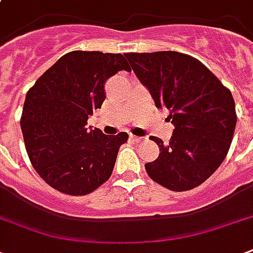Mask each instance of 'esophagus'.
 Wrapping results in <instances>:
<instances>
[{
	"instance_id": "obj_1",
	"label": "esophagus",
	"mask_w": 253,
	"mask_h": 253,
	"mask_svg": "<svg viewBox=\"0 0 253 253\" xmlns=\"http://www.w3.org/2000/svg\"><path fill=\"white\" fill-rule=\"evenodd\" d=\"M130 139L135 143H140L143 140V138H139V136H135V135H130Z\"/></svg>"
}]
</instances>
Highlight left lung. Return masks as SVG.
<instances>
[{"mask_svg":"<svg viewBox=\"0 0 253 253\" xmlns=\"http://www.w3.org/2000/svg\"><path fill=\"white\" fill-rule=\"evenodd\" d=\"M125 56L156 106L167 107L174 130L169 143L152 138L159 158L148 176L173 192L190 190L223 163L236 126L231 91L200 60L176 52H131Z\"/></svg>","mask_w":253,"mask_h":253,"instance_id":"8db88e82","label":"left lung"}]
</instances>
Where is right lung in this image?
Masks as SVG:
<instances>
[{"label":"right lung","mask_w":253,"mask_h":253,"mask_svg":"<svg viewBox=\"0 0 253 253\" xmlns=\"http://www.w3.org/2000/svg\"><path fill=\"white\" fill-rule=\"evenodd\" d=\"M122 69L131 71L121 53L72 51L27 91L21 117L26 151L38 174L59 192L85 196L110 178L128 135H105L86 125L106 98V80Z\"/></svg>","instance_id":"obj_1"}]
</instances>
